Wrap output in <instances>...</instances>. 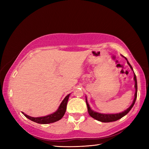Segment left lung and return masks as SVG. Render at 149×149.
<instances>
[{"label": "left lung", "mask_w": 149, "mask_h": 149, "mask_svg": "<svg viewBox=\"0 0 149 149\" xmlns=\"http://www.w3.org/2000/svg\"><path fill=\"white\" fill-rule=\"evenodd\" d=\"M124 57V56H123ZM125 60H127V62L128 65H130L131 69H132L133 71V68L132 67V65L130 64V62L127 61V58H126L125 57H124ZM134 81H135V98L134 99H133V101L132 102V104H131L130 107L127 108L125 111H123L122 112H120V113H118V114H100V113L99 112H95V111L93 110L91 107H89V104H88L87 102V97H86V104L87 106V110H88V113H89V114L90 115V116H91L92 118H94V119L97 120L98 121H100V122H115V121H116L120 119V118H122V117L124 116L126 114H127L128 112H130L132 109V107H133V105H134L135 102V100L136 99H137V78H136V75L134 73Z\"/></svg>", "instance_id": "left-lung-1"}]
</instances>
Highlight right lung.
Returning <instances> with one entry per match:
<instances>
[{
  "mask_svg": "<svg viewBox=\"0 0 149 149\" xmlns=\"http://www.w3.org/2000/svg\"><path fill=\"white\" fill-rule=\"evenodd\" d=\"M70 95H68L66 97L64 98V99L62 100L61 104H60L58 108L56 111V112L52 113L51 114H49L48 116H45L42 117H37V118H33L29 116H27V114H24L23 112L24 115L27 118H28L29 120L33 121V122L41 123V124H47V123H54L55 122L60 120L61 118L64 116V115L66 110V107H67V103L68 101V99L70 97Z\"/></svg>",
  "mask_w": 149,
  "mask_h": 149,
  "instance_id": "right-lung-1",
  "label": "right lung"
}]
</instances>
